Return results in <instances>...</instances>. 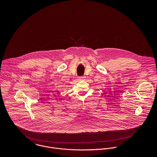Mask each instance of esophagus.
<instances>
[{"mask_svg": "<svg viewBox=\"0 0 157 157\" xmlns=\"http://www.w3.org/2000/svg\"><path fill=\"white\" fill-rule=\"evenodd\" d=\"M85 78V76H81V77H79V78L80 80H82V79H84Z\"/></svg>", "mask_w": 157, "mask_h": 157, "instance_id": "1", "label": "esophagus"}]
</instances>
